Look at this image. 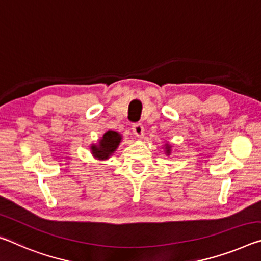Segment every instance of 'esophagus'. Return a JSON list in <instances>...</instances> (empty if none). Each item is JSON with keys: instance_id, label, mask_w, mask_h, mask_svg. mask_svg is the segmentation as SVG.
I'll list each match as a JSON object with an SVG mask.
<instances>
[{"instance_id": "obj_1", "label": "esophagus", "mask_w": 261, "mask_h": 261, "mask_svg": "<svg viewBox=\"0 0 261 261\" xmlns=\"http://www.w3.org/2000/svg\"><path fill=\"white\" fill-rule=\"evenodd\" d=\"M132 131H134V134L139 138L144 136V126L140 123H135L134 125H132Z\"/></svg>"}]
</instances>
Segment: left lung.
<instances>
[{"mask_svg": "<svg viewBox=\"0 0 261 261\" xmlns=\"http://www.w3.org/2000/svg\"><path fill=\"white\" fill-rule=\"evenodd\" d=\"M171 148H172V146H171V145H168V144H166V145H165V150H166L167 155L171 154V151H172Z\"/></svg>", "mask_w": 261, "mask_h": 261, "instance_id": "left-lung-1", "label": "left lung"}]
</instances>
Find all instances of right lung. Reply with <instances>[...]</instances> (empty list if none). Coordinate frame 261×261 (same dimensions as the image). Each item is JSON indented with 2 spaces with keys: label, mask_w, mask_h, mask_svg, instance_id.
I'll use <instances>...</instances> for the list:
<instances>
[{
  "label": "right lung",
  "mask_w": 261,
  "mask_h": 261,
  "mask_svg": "<svg viewBox=\"0 0 261 261\" xmlns=\"http://www.w3.org/2000/svg\"><path fill=\"white\" fill-rule=\"evenodd\" d=\"M122 140V136L118 132L109 130L107 131L103 137L98 140V145L93 144L90 150H92L93 155L98 160H106L113 154L118 147L119 143Z\"/></svg>",
  "instance_id": "obj_1"
}]
</instances>
